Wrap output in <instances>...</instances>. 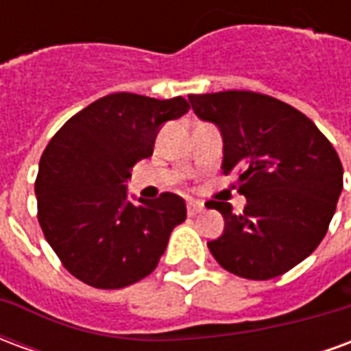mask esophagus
Wrapping results in <instances>:
<instances>
[{
	"label": "esophagus",
	"mask_w": 351,
	"mask_h": 351,
	"mask_svg": "<svg viewBox=\"0 0 351 351\" xmlns=\"http://www.w3.org/2000/svg\"><path fill=\"white\" fill-rule=\"evenodd\" d=\"M205 210V205L201 203V201H195V199H190L188 201V214L190 216H195V214L203 213Z\"/></svg>",
	"instance_id": "1"
}]
</instances>
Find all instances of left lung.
Instances as JSON below:
<instances>
[{"instance_id":"8db88e82","label":"left lung","mask_w":351,"mask_h":351,"mask_svg":"<svg viewBox=\"0 0 351 351\" xmlns=\"http://www.w3.org/2000/svg\"><path fill=\"white\" fill-rule=\"evenodd\" d=\"M193 112L223 141V173H239L243 214L208 201L226 228L208 243L237 276L269 280L316 250L342 191V163L316 123L284 101L244 90L190 95Z\"/></svg>"}]
</instances>
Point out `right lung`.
Returning <instances> with one entry per match:
<instances>
[{
  "label": "right lung",
  "instance_id": "add662e5",
  "mask_svg": "<svg viewBox=\"0 0 351 351\" xmlns=\"http://www.w3.org/2000/svg\"><path fill=\"white\" fill-rule=\"evenodd\" d=\"M188 108L184 97L110 93L69 118L45 148L35 180L39 223L75 278L120 289L158 267L186 203L169 191L133 203L125 182L152 156L161 125Z\"/></svg>",
  "mask_w": 351,
  "mask_h": 351
}]
</instances>
